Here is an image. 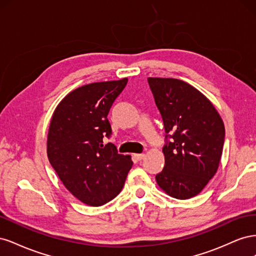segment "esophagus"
<instances>
[{"instance_id":"1","label":"esophagus","mask_w":256,"mask_h":256,"mask_svg":"<svg viewBox=\"0 0 256 256\" xmlns=\"http://www.w3.org/2000/svg\"><path fill=\"white\" fill-rule=\"evenodd\" d=\"M134 157L136 160L140 161V160H142V159L145 157V154H134Z\"/></svg>"}]
</instances>
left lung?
Segmentation results:
<instances>
[{"instance_id": "8db88e82", "label": "left lung", "mask_w": 256, "mask_h": 256, "mask_svg": "<svg viewBox=\"0 0 256 256\" xmlns=\"http://www.w3.org/2000/svg\"><path fill=\"white\" fill-rule=\"evenodd\" d=\"M148 84L166 138H171L162 148L166 164L156 182L172 198L196 196L218 171L226 136L223 120L210 100L187 82L150 76Z\"/></svg>"}]
</instances>
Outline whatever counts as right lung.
Instances as JSON below:
<instances>
[{
    "label": "right lung",
    "instance_id": "right-lung-1",
    "mask_svg": "<svg viewBox=\"0 0 256 256\" xmlns=\"http://www.w3.org/2000/svg\"><path fill=\"white\" fill-rule=\"evenodd\" d=\"M127 78L83 85L67 94L51 118L47 154L65 188L82 203L102 206L122 191L132 166L131 156L116 152L106 116Z\"/></svg>",
    "mask_w": 256,
    "mask_h": 256
}]
</instances>
